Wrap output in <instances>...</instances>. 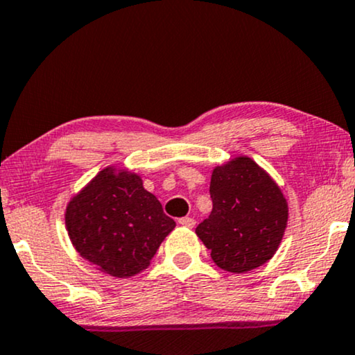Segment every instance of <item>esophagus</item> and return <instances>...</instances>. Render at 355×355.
<instances>
[{
    "label": "esophagus",
    "mask_w": 355,
    "mask_h": 355,
    "mask_svg": "<svg viewBox=\"0 0 355 355\" xmlns=\"http://www.w3.org/2000/svg\"><path fill=\"white\" fill-rule=\"evenodd\" d=\"M178 223H180L182 224V226H187V227H193V226H195V219H193V218H190V216H185V218H180V219H178Z\"/></svg>",
    "instance_id": "34e87169"
}]
</instances>
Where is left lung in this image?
Wrapping results in <instances>:
<instances>
[{"mask_svg": "<svg viewBox=\"0 0 355 355\" xmlns=\"http://www.w3.org/2000/svg\"><path fill=\"white\" fill-rule=\"evenodd\" d=\"M213 211L196 227L211 259L227 272H249L275 254L288 208L280 188L248 157L216 167L211 177Z\"/></svg>", "mask_w": 355, "mask_h": 355, "instance_id": "8db88e82", "label": "left lung"}]
</instances>
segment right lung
Returning a JSON list of instances; mask_svg holds the SVG:
<instances>
[{
	"instance_id": "obj_1",
	"label": "right lung",
	"mask_w": 355,
	"mask_h": 355,
	"mask_svg": "<svg viewBox=\"0 0 355 355\" xmlns=\"http://www.w3.org/2000/svg\"><path fill=\"white\" fill-rule=\"evenodd\" d=\"M67 231L80 255L113 277L144 270L175 227L134 173L105 168L70 201Z\"/></svg>"
}]
</instances>
